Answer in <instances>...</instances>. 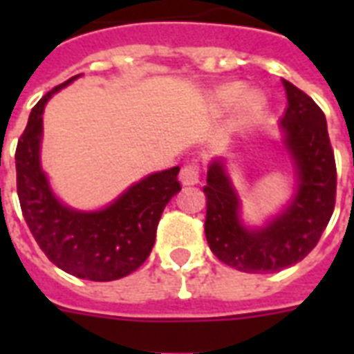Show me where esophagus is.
<instances>
[{
    "label": "esophagus",
    "mask_w": 354,
    "mask_h": 354,
    "mask_svg": "<svg viewBox=\"0 0 354 354\" xmlns=\"http://www.w3.org/2000/svg\"><path fill=\"white\" fill-rule=\"evenodd\" d=\"M180 180L183 185H196L200 182V163L198 161H189L182 167Z\"/></svg>",
    "instance_id": "34e87169"
}]
</instances>
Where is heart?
<instances>
[{
	"label": "heart",
	"instance_id": "1",
	"mask_svg": "<svg viewBox=\"0 0 354 354\" xmlns=\"http://www.w3.org/2000/svg\"><path fill=\"white\" fill-rule=\"evenodd\" d=\"M241 91L242 90L239 84L222 86L221 90H216L215 99L221 102L222 106H230V104H233V102L239 99ZM259 102H261V99H259V95H255V93H248V95H244V99H242V104H244V108H248V110H252V108L257 106Z\"/></svg>",
	"mask_w": 354,
	"mask_h": 354
}]
</instances>
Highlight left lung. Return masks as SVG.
<instances>
[{"instance_id": "obj_1", "label": "left lung", "mask_w": 354, "mask_h": 354, "mask_svg": "<svg viewBox=\"0 0 354 354\" xmlns=\"http://www.w3.org/2000/svg\"><path fill=\"white\" fill-rule=\"evenodd\" d=\"M288 106L281 127L297 167V193L283 215L263 230H248L239 218V198L215 160L207 171L205 239L211 252L232 268L250 274L279 272L299 263L329 224L336 202V161L322 108L283 80Z\"/></svg>"}]
</instances>
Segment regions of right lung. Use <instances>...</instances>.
I'll list each match as a JSON object with an SVG mask.
<instances>
[{"label": "right lung", "mask_w": 354, "mask_h": 354, "mask_svg": "<svg viewBox=\"0 0 354 354\" xmlns=\"http://www.w3.org/2000/svg\"><path fill=\"white\" fill-rule=\"evenodd\" d=\"M79 77V75H77ZM77 77L53 88L36 102L16 147L19 207L40 250L58 268L90 281H113L147 261L169 200L182 189L180 167L150 174L106 209L80 213L62 205L40 169L41 113L49 97Z\"/></svg>", "instance_id": "1"}]
</instances>
